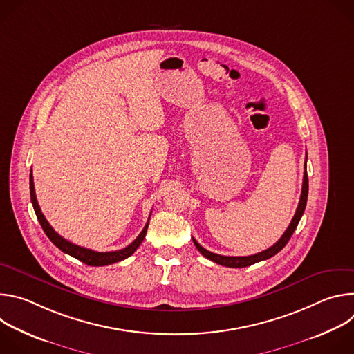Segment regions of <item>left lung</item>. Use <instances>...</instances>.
<instances>
[{"label": "left lung", "mask_w": 354, "mask_h": 354, "mask_svg": "<svg viewBox=\"0 0 354 354\" xmlns=\"http://www.w3.org/2000/svg\"><path fill=\"white\" fill-rule=\"evenodd\" d=\"M306 171H304V179H302V190H301V197H299V203H298V207H297V212L290 223V225L287 227V230L284 231V234L281 235V238L270 248H268L266 250H262L259 252V254H255V255H250V257H223V255H217V254H213V252L205 249L203 246H201L194 238H193V243L196 245V248L198 249V252L201 255H203L205 258L221 265V266H227V268H246V266H250L254 263H258L261 261H266L272 257H274L277 252H280L286 245L287 242L290 241L292 232L295 231L302 214H304V210H306V206H307V198H308V175H307V158H306V165H304Z\"/></svg>", "instance_id": "left-lung-1"}]
</instances>
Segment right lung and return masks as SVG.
Wrapping results in <instances>:
<instances>
[{
  "label": "right lung",
  "instance_id": "obj_1",
  "mask_svg": "<svg viewBox=\"0 0 354 354\" xmlns=\"http://www.w3.org/2000/svg\"><path fill=\"white\" fill-rule=\"evenodd\" d=\"M29 187H30V200H32V205L36 213V217L44 231V234L48 236V239L52 241L60 250H63L64 254L81 261L82 263L88 265V266H106V265H112L116 262H120L129 257H131L134 254V250L140 246V243L142 242L145 234H147V228H148V223L145 224V227L142 228V231L140 232V235L126 248L120 249V250H113V252H95L92 249H86L82 246H78L70 241H67L66 238H63L62 235H59L53 227L48 224V221L46 220V217L43 216L39 203H37V198H36V193H35V185H33V176L30 172L29 176ZM149 221V218H148Z\"/></svg>",
  "mask_w": 354,
  "mask_h": 354
}]
</instances>
